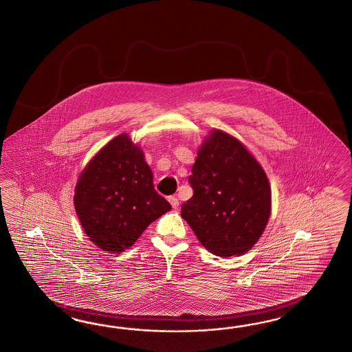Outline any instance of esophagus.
<instances>
[{
    "mask_svg": "<svg viewBox=\"0 0 352 352\" xmlns=\"http://www.w3.org/2000/svg\"><path fill=\"white\" fill-rule=\"evenodd\" d=\"M169 202H170V205H172L174 210H178V207H179V201H178V198L172 196V197H169Z\"/></svg>",
    "mask_w": 352,
    "mask_h": 352,
    "instance_id": "34e87169",
    "label": "esophagus"
}]
</instances>
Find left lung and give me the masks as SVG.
Here are the masks:
<instances>
[{
	"instance_id": "8db88e82",
	"label": "left lung",
	"mask_w": 352,
	"mask_h": 352,
	"mask_svg": "<svg viewBox=\"0 0 352 352\" xmlns=\"http://www.w3.org/2000/svg\"><path fill=\"white\" fill-rule=\"evenodd\" d=\"M188 182L193 196L182 217L201 244L219 257L248 252L266 228L271 187L245 146L214 129L198 150Z\"/></svg>"
}]
</instances>
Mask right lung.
I'll list each match as a JSON object with an SVG mask.
<instances>
[{
	"label": "right lung",
	"mask_w": 352,
	"mask_h": 352,
	"mask_svg": "<svg viewBox=\"0 0 352 352\" xmlns=\"http://www.w3.org/2000/svg\"><path fill=\"white\" fill-rule=\"evenodd\" d=\"M80 223L102 250L120 253L172 210L154 188L153 172L129 135H120L81 173L74 196Z\"/></svg>",
	"instance_id": "obj_1"
}]
</instances>
